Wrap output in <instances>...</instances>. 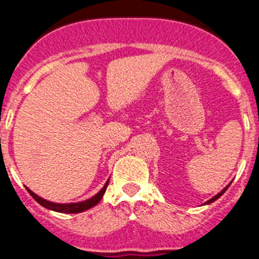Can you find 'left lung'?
<instances>
[{"instance_id": "obj_1", "label": "left lung", "mask_w": 259, "mask_h": 259, "mask_svg": "<svg viewBox=\"0 0 259 259\" xmlns=\"http://www.w3.org/2000/svg\"><path fill=\"white\" fill-rule=\"evenodd\" d=\"M229 185H231V184H228V185H227V187H226V188H224V189H223V190H221V192H219V193H218V194H217V195H214V197H213V198H210V199H209V200H208V202H205V203H204V204H210V203L215 202V200H217V199H218V198H221V197H222V195H223V194H224V192H226V190H227V189H228V187H229Z\"/></svg>"}]
</instances>
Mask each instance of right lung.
I'll use <instances>...</instances> for the list:
<instances>
[{
    "instance_id": "obj_1",
    "label": "right lung",
    "mask_w": 259,
    "mask_h": 259,
    "mask_svg": "<svg viewBox=\"0 0 259 259\" xmlns=\"http://www.w3.org/2000/svg\"><path fill=\"white\" fill-rule=\"evenodd\" d=\"M108 184H109V179H108V182L105 183V185L103 187V189H101L98 194H95L94 197H91L90 199L83 200V202H79V203H65V204H61V203L50 202V200H46V199H44V198L38 197L37 194H35V193H33L32 190L28 189V188H26V189H27L28 193L32 195L33 199H35L38 204H41L42 207H45L46 209L59 211V213H81V211H85V210L90 209V208L95 207V205L100 202L101 198H103V195L105 194V190H106V187H108Z\"/></svg>"
}]
</instances>
